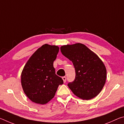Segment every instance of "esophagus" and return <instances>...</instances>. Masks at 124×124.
Returning a JSON list of instances; mask_svg holds the SVG:
<instances>
[{
  "label": "esophagus",
  "instance_id": "obj_1",
  "mask_svg": "<svg viewBox=\"0 0 124 124\" xmlns=\"http://www.w3.org/2000/svg\"><path fill=\"white\" fill-rule=\"evenodd\" d=\"M62 79L63 80V82L65 83L66 82V77H62Z\"/></svg>",
  "mask_w": 124,
  "mask_h": 124
}]
</instances>
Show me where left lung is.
Instances as JSON below:
<instances>
[{
    "instance_id": "1",
    "label": "left lung",
    "mask_w": 124,
    "mask_h": 124,
    "mask_svg": "<svg viewBox=\"0 0 124 124\" xmlns=\"http://www.w3.org/2000/svg\"><path fill=\"white\" fill-rule=\"evenodd\" d=\"M63 55L73 62L75 78L68 86L77 97L89 100L97 96L106 83L107 70L100 57L81 43L63 45Z\"/></svg>"
}]
</instances>
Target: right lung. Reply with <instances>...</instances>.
<instances>
[{
    "label": "right lung",
    "mask_w": 124,
    "mask_h": 124,
    "mask_svg": "<svg viewBox=\"0 0 124 124\" xmlns=\"http://www.w3.org/2000/svg\"><path fill=\"white\" fill-rule=\"evenodd\" d=\"M59 47L43 45L33 54L21 73V85L26 95L35 103L45 104L55 95L59 85L63 83L56 74L54 62Z\"/></svg>",
    "instance_id": "right-lung-1"
}]
</instances>
